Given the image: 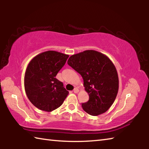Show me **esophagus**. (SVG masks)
Returning a JSON list of instances; mask_svg holds the SVG:
<instances>
[{
  "mask_svg": "<svg viewBox=\"0 0 149 149\" xmlns=\"http://www.w3.org/2000/svg\"><path fill=\"white\" fill-rule=\"evenodd\" d=\"M73 91H74V93H77L78 92H79V89H78L77 88H74V89L73 90Z\"/></svg>",
  "mask_w": 149,
  "mask_h": 149,
  "instance_id": "34e87169",
  "label": "esophagus"
}]
</instances>
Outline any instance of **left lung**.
I'll return each mask as SVG.
<instances>
[{
  "label": "left lung",
  "mask_w": 149,
  "mask_h": 149,
  "mask_svg": "<svg viewBox=\"0 0 149 149\" xmlns=\"http://www.w3.org/2000/svg\"><path fill=\"white\" fill-rule=\"evenodd\" d=\"M68 64L84 79L85 89L89 99L82 108L91 116L103 114L109 109L116 97L119 80L112 61L99 52L85 50L69 58Z\"/></svg>",
  "instance_id": "1"
}]
</instances>
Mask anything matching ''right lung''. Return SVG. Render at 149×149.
<instances>
[{"instance_id": "right-lung-1", "label": "right lung", "mask_w": 149, "mask_h": 149, "mask_svg": "<svg viewBox=\"0 0 149 149\" xmlns=\"http://www.w3.org/2000/svg\"><path fill=\"white\" fill-rule=\"evenodd\" d=\"M69 55L49 50L37 55L27 65L24 77L26 95L35 107L46 112L56 109L68 95L56 76Z\"/></svg>"}]
</instances>
